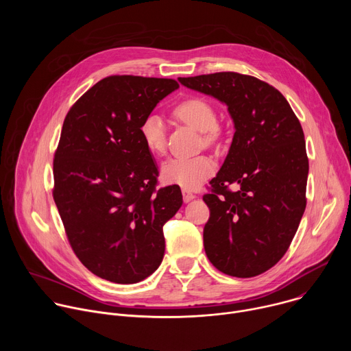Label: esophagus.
<instances>
[{
	"mask_svg": "<svg viewBox=\"0 0 351 351\" xmlns=\"http://www.w3.org/2000/svg\"><path fill=\"white\" fill-rule=\"evenodd\" d=\"M182 194H183V202L184 203H190L191 199L195 198V195L191 191H189V190H182Z\"/></svg>",
	"mask_w": 351,
	"mask_h": 351,
	"instance_id": "34e87169",
	"label": "esophagus"
}]
</instances>
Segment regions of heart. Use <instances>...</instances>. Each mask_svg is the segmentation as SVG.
I'll return each instance as SVG.
<instances>
[{"instance_id":"b5f03b06","label":"heart","mask_w":351,"mask_h":351,"mask_svg":"<svg viewBox=\"0 0 351 351\" xmlns=\"http://www.w3.org/2000/svg\"><path fill=\"white\" fill-rule=\"evenodd\" d=\"M173 115L193 128L204 133L206 143L211 144L218 138V118L214 107L202 97H190L173 110ZM141 138L149 153L162 156L165 153V128L158 117H148L140 128ZM217 169L215 161L208 156L191 158H175L162 165V179L169 184H176L184 190H194L202 186Z\"/></svg>"}]
</instances>
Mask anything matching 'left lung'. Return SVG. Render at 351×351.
Listing matches in <instances>:
<instances>
[{
	"mask_svg": "<svg viewBox=\"0 0 351 351\" xmlns=\"http://www.w3.org/2000/svg\"><path fill=\"white\" fill-rule=\"evenodd\" d=\"M178 80L225 104L234 125L213 193L203 197L210 208L206 254L229 276H257L285 256L306 210L302 125L280 91L257 77L219 72ZM236 182L237 192L227 190Z\"/></svg>",
	"mask_w": 351,
	"mask_h": 351,
	"instance_id": "obj_1",
	"label": "left lung"
}]
</instances>
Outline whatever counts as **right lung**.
<instances>
[{"mask_svg": "<svg viewBox=\"0 0 351 351\" xmlns=\"http://www.w3.org/2000/svg\"><path fill=\"white\" fill-rule=\"evenodd\" d=\"M176 88L172 79L110 76L64 121L54 202L75 254L106 280L137 283L162 263V228L182 207V191L156 190L158 169L140 128Z\"/></svg>", "mask_w": 351, "mask_h": 351, "instance_id": "right-lung-1", "label": "right lung"}]
</instances>
